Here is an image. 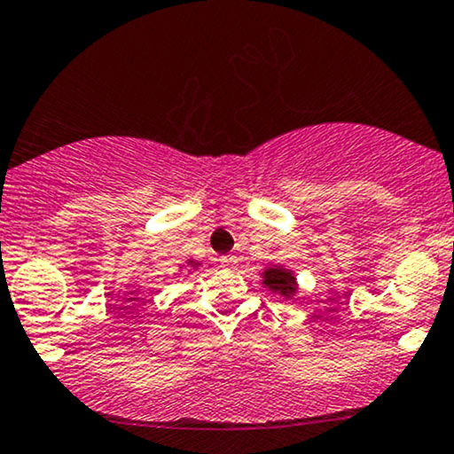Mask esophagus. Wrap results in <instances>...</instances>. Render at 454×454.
Returning a JSON list of instances; mask_svg holds the SVG:
<instances>
[{
  "instance_id": "34e87169",
  "label": "esophagus",
  "mask_w": 454,
  "mask_h": 454,
  "mask_svg": "<svg viewBox=\"0 0 454 454\" xmlns=\"http://www.w3.org/2000/svg\"><path fill=\"white\" fill-rule=\"evenodd\" d=\"M220 263H222V267H224V270H236V267H239V259L234 257V254H226V257H222L220 259Z\"/></svg>"
}]
</instances>
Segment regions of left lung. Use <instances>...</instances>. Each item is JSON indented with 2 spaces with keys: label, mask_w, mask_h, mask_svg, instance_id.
<instances>
[{
  "label": "left lung",
  "mask_w": 454,
  "mask_h": 454,
  "mask_svg": "<svg viewBox=\"0 0 454 454\" xmlns=\"http://www.w3.org/2000/svg\"><path fill=\"white\" fill-rule=\"evenodd\" d=\"M263 286L276 296H282L286 300H292L298 292V282L292 270H286L284 265H271L263 270Z\"/></svg>",
  "instance_id": "obj_1"
}]
</instances>
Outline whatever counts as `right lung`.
Instances as JSON below:
<instances>
[{"label": "right lung", "mask_w": 454, "mask_h": 454, "mask_svg": "<svg viewBox=\"0 0 454 454\" xmlns=\"http://www.w3.org/2000/svg\"><path fill=\"white\" fill-rule=\"evenodd\" d=\"M187 265H189V270H197V267H200L201 263H200V261H193V259H189L187 261ZM191 273V271H189Z\"/></svg>", "instance_id": "1"}]
</instances>
